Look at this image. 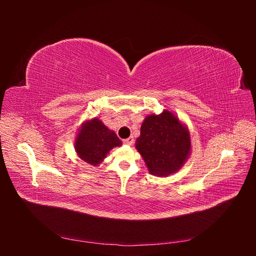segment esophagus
<instances>
[{
	"instance_id": "esophagus-1",
	"label": "esophagus",
	"mask_w": 256,
	"mask_h": 256,
	"mask_svg": "<svg viewBox=\"0 0 256 256\" xmlns=\"http://www.w3.org/2000/svg\"><path fill=\"white\" fill-rule=\"evenodd\" d=\"M134 138H126V140H124V141H122V143H124V144H126V145H132V144H134Z\"/></svg>"
}]
</instances>
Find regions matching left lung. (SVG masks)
Wrapping results in <instances>:
<instances>
[{"label":"left lung","mask_w":256,"mask_h":256,"mask_svg":"<svg viewBox=\"0 0 256 256\" xmlns=\"http://www.w3.org/2000/svg\"><path fill=\"white\" fill-rule=\"evenodd\" d=\"M150 174L168 177L177 173L191 154V136L188 126L168 110L148 114L136 141Z\"/></svg>","instance_id":"8db88e82"}]
</instances>
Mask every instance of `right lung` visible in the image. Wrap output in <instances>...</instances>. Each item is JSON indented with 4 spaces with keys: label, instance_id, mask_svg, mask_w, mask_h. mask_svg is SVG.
<instances>
[{
    "label": "right lung",
    "instance_id": "obj_1",
    "mask_svg": "<svg viewBox=\"0 0 256 256\" xmlns=\"http://www.w3.org/2000/svg\"><path fill=\"white\" fill-rule=\"evenodd\" d=\"M122 146V141L113 130L97 118L85 120L76 131L74 147L81 162L98 166L114 147Z\"/></svg>",
    "mask_w": 256,
    "mask_h": 256
}]
</instances>
